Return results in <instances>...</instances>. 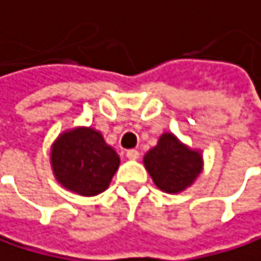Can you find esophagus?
Wrapping results in <instances>:
<instances>
[{
	"label": "esophagus",
	"mask_w": 261,
	"mask_h": 261,
	"mask_svg": "<svg viewBox=\"0 0 261 261\" xmlns=\"http://www.w3.org/2000/svg\"><path fill=\"white\" fill-rule=\"evenodd\" d=\"M126 158L132 159V161H136V159H139V151L138 150H128L126 151Z\"/></svg>",
	"instance_id": "34e87169"
}]
</instances>
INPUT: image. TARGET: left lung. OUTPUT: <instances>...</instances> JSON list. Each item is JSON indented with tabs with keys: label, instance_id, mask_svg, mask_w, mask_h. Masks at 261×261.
Instances as JSON below:
<instances>
[{
	"label": "left lung",
	"instance_id": "1",
	"mask_svg": "<svg viewBox=\"0 0 261 261\" xmlns=\"http://www.w3.org/2000/svg\"><path fill=\"white\" fill-rule=\"evenodd\" d=\"M153 182L165 193H180L202 171V156L190 150L174 135L165 133L144 158Z\"/></svg>",
	"mask_w": 261,
	"mask_h": 261
}]
</instances>
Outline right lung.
I'll list each match as a JSON object with an SVG mask.
<instances>
[{"label":"right lung","instance_id":"1","mask_svg":"<svg viewBox=\"0 0 261 261\" xmlns=\"http://www.w3.org/2000/svg\"><path fill=\"white\" fill-rule=\"evenodd\" d=\"M51 167L58 182L81 196L105 191L119 167L117 153L93 128L62 133L51 147Z\"/></svg>","mask_w":261,"mask_h":261}]
</instances>
